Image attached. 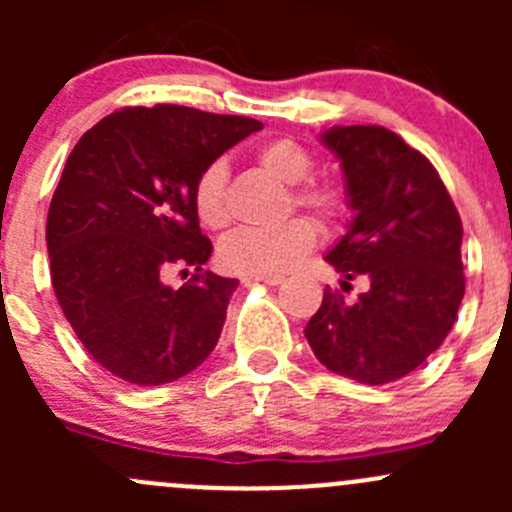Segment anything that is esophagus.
I'll use <instances>...</instances> for the list:
<instances>
[{
    "label": "esophagus",
    "instance_id": "esophagus-1",
    "mask_svg": "<svg viewBox=\"0 0 512 512\" xmlns=\"http://www.w3.org/2000/svg\"><path fill=\"white\" fill-rule=\"evenodd\" d=\"M245 282H265V285H282L285 277L280 275H245Z\"/></svg>",
    "mask_w": 512,
    "mask_h": 512
}]
</instances>
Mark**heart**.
<instances>
[{"label":"heart","mask_w":512,"mask_h":512,"mask_svg":"<svg viewBox=\"0 0 512 512\" xmlns=\"http://www.w3.org/2000/svg\"><path fill=\"white\" fill-rule=\"evenodd\" d=\"M257 160L267 173L285 185H299L292 193L297 208L309 210L322 223H332L342 215L344 190L332 180H309L314 160L292 138H277L257 151ZM227 165L213 160L205 165L193 185V210L210 230H223L230 223L227 210ZM317 242L312 223L302 218L287 220L277 227H245L232 232L220 245V262L225 270L242 275H285Z\"/></svg>","instance_id":"b5f03b06"}]
</instances>
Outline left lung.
<instances>
[{
    "label": "left lung",
    "mask_w": 512,
    "mask_h": 512,
    "mask_svg": "<svg viewBox=\"0 0 512 512\" xmlns=\"http://www.w3.org/2000/svg\"><path fill=\"white\" fill-rule=\"evenodd\" d=\"M322 143L339 158L354 218L327 262L344 285L364 275L369 289L344 302L324 289L304 337L329 371L359 384L404 379L428 359L456 322L463 277V225L426 156L384 126H332Z\"/></svg>",
    "instance_id": "1"
}]
</instances>
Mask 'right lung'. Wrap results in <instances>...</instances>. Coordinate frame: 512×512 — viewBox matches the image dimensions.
<instances>
[{"label": "right lung", "mask_w": 512, "mask_h": 512, "mask_svg": "<svg viewBox=\"0 0 512 512\" xmlns=\"http://www.w3.org/2000/svg\"><path fill=\"white\" fill-rule=\"evenodd\" d=\"M260 128L158 103L111 113L71 151L46 218L51 285L86 352L118 379L170 384L218 344L237 280L203 270L213 245L193 185ZM170 264L196 275L173 290L162 282Z\"/></svg>", "instance_id": "obj_1"}]
</instances>
